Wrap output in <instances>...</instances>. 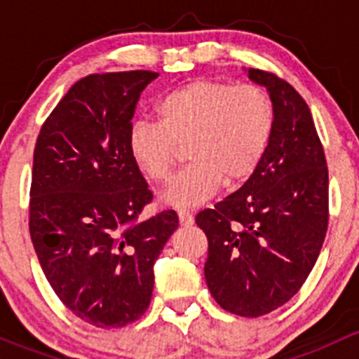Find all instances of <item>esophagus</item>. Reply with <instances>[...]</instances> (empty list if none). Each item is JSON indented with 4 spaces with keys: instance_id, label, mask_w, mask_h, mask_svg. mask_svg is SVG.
I'll use <instances>...</instances> for the list:
<instances>
[{
    "instance_id": "1",
    "label": "esophagus",
    "mask_w": 359,
    "mask_h": 359,
    "mask_svg": "<svg viewBox=\"0 0 359 359\" xmlns=\"http://www.w3.org/2000/svg\"><path fill=\"white\" fill-rule=\"evenodd\" d=\"M179 220L180 226H191L194 222V217L189 210H179Z\"/></svg>"
}]
</instances>
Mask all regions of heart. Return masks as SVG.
Masks as SVG:
<instances>
[{
	"label": "heart",
	"instance_id": "obj_1",
	"mask_svg": "<svg viewBox=\"0 0 359 359\" xmlns=\"http://www.w3.org/2000/svg\"><path fill=\"white\" fill-rule=\"evenodd\" d=\"M156 121L130 128L128 149L137 168L153 184H166L187 146L189 165L173 179L163 200L196 206L222 182L238 186L253 175L269 149L276 106L264 86L198 78L170 90L154 106Z\"/></svg>",
	"mask_w": 359,
	"mask_h": 359
}]
</instances>
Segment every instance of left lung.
I'll use <instances>...</instances> for the list:
<instances>
[{
  "label": "left lung",
  "instance_id": "8db88e82",
  "mask_svg": "<svg viewBox=\"0 0 359 359\" xmlns=\"http://www.w3.org/2000/svg\"><path fill=\"white\" fill-rule=\"evenodd\" d=\"M269 90L276 126L259 168L241 189L196 215L208 238L205 278L222 309L269 314L295 295L328 229V166L313 114L278 74L248 69Z\"/></svg>",
  "mask_w": 359,
  "mask_h": 359
}]
</instances>
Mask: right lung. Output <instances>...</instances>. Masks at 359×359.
I'll return each instance as SVG.
<instances>
[{
	"label": "right lung",
	"instance_id": "add662e5",
	"mask_svg": "<svg viewBox=\"0 0 359 359\" xmlns=\"http://www.w3.org/2000/svg\"><path fill=\"white\" fill-rule=\"evenodd\" d=\"M153 71L90 74L39 130L29 191V233L60 302L79 320L119 328L153 295L154 260L179 227L173 210L140 220L153 201L128 135Z\"/></svg>",
	"mask_w": 359,
	"mask_h": 359
}]
</instances>
